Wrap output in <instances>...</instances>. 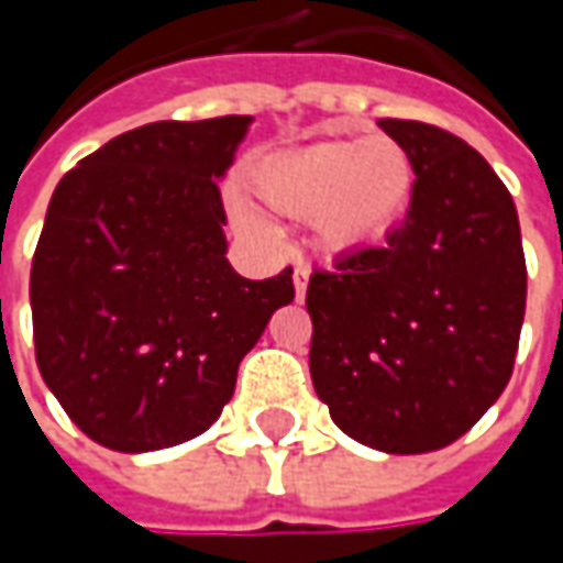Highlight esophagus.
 Segmentation results:
<instances>
[{
	"mask_svg": "<svg viewBox=\"0 0 563 563\" xmlns=\"http://www.w3.org/2000/svg\"><path fill=\"white\" fill-rule=\"evenodd\" d=\"M307 282H310V269L307 266H297L294 269V294H297V300L307 297Z\"/></svg>",
	"mask_w": 563,
	"mask_h": 563,
	"instance_id": "esophagus-1",
	"label": "esophagus"
}]
</instances>
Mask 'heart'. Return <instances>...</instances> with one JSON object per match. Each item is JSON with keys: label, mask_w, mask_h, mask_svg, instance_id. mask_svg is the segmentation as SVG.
Wrapping results in <instances>:
<instances>
[{"label": "heart", "mask_w": 563, "mask_h": 563, "mask_svg": "<svg viewBox=\"0 0 563 563\" xmlns=\"http://www.w3.org/2000/svg\"><path fill=\"white\" fill-rule=\"evenodd\" d=\"M413 185V159L388 134L307 143L272 156L253 175V190L272 212L313 219L322 247L332 253L382 244L407 216ZM247 225L263 231L256 216H247Z\"/></svg>", "instance_id": "1"}]
</instances>
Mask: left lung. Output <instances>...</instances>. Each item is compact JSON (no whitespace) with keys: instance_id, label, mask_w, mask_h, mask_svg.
<instances>
[{"instance_id":"left-lung-1","label":"left lung","mask_w":563,"mask_h":563,"mask_svg":"<svg viewBox=\"0 0 563 563\" xmlns=\"http://www.w3.org/2000/svg\"><path fill=\"white\" fill-rule=\"evenodd\" d=\"M378 128L413 159V200L385 247L310 275V376L341 432L426 454L457 442L505 391L527 260L508 187L473 146L422 121Z\"/></svg>"}]
</instances>
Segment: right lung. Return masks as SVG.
Here are the masks:
<instances>
[{"label":"right lung","instance_id":"add662e5","mask_svg":"<svg viewBox=\"0 0 563 563\" xmlns=\"http://www.w3.org/2000/svg\"><path fill=\"white\" fill-rule=\"evenodd\" d=\"M250 121L143 124L55 187L31 266L36 366L102 448L141 454L206 432L294 300L291 269L250 282L225 256L219 178Z\"/></svg>","mask_w":563,"mask_h":563}]
</instances>
